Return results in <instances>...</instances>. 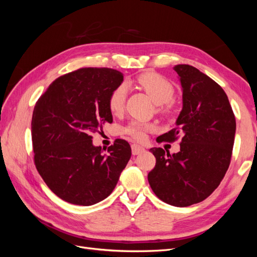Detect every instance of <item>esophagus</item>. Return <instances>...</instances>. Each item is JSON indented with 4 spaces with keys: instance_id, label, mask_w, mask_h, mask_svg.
<instances>
[{
    "instance_id": "1",
    "label": "esophagus",
    "mask_w": 257,
    "mask_h": 257,
    "mask_svg": "<svg viewBox=\"0 0 257 257\" xmlns=\"http://www.w3.org/2000/svg\"><path fill=\"white\" fill-rule=\"evenodd\" d=\"M145 151V148L139 146V145H136V144H133L132 145V153H133V155H137V154H141Z\"/></svg>"
}]
</instances>
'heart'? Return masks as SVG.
Here are the masks:
<instances>
[{
    "mask_svg": "<svg viewBox=\"0 0 257 257\" xmlns=\"http://www.w3.org/2000/svg\"><path fill=\"white\" fill-rule=\"evenodd\" d=\"M136 82L153 102L158 104V109L162 113H167L170 109L169 100L175 95V87L164 76L154 72H147L136 77ZM127 96V87L120 83L111 91L108 97V108L112 114H120L125 105ZM154 128V124L139 120H133L123 127V133L136 139L143 141L148 132Z\"/></svg>",
    "mask_w": 257,
    "mask_h": 257,
    "instance_id": "obj_1",
    "label": "heart"
}]
</instances>
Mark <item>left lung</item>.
Here are the masks:
<instances>
[{
    "instance_id": "obj_1",
    "label": "left lung",
    "mask_w": 257,
    "mask_h": 257,
    "mask_svg": "<svg viewBox=\"0 0 257 257\" xmlns=\"http://www.w3.org/2000/svg\"><path fill=\"white\" fill-rule=\"evenodd\" d=\"M174 69L180 77L183 108L176 126L157 142L181 138L180 151L170 155L162 148L151 149L157 162L148 181L164 203L188 207L206 199L226 174L236 119L220 84L191 65L179 64Z\"/></svg>"
}]
</instances>
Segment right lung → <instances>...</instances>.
<instances>
[{
	"label": "right lung",
	"mask_w": 257,
	"mask_h": 257,
	"mask_svg": "<svg viewBox=\"0 0 257 257\" xmlns=\"http://www.w3.org/2000/svg\"><path fill=\"white\" fill-rule=\"evenodd\" d=\"M122 81L112 68H79L60 76L35 104L34 164L48 188L69 204L91 206L109 196L130 161L126 141L115 139L106 154L91 136L112 122L108 97Z\"/></svg>",
	"instance_id": "add662e5"
}]
</instances>
